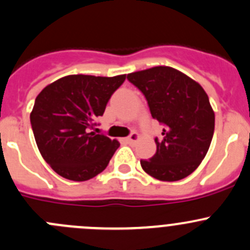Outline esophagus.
Masks as SVG:
<instances>
[{"label": "esophagus", "instance_id": "obj_1", "mask_svg": "<svg viewBox=\"0 0 250 250\" xmlns=\"http://www.w3.org/2000/svg\"><path fill=\"white\" fill-rule=\"evenodd\" d=\"M140 139V135L138 134L137 132H133L132 134L129 135V137L128 138H125V140H127L128 143H130V144H132V143H135V142H138V140Z\"/></svg>", "mask_w": 250, "mask_h": 250}]
</instances>
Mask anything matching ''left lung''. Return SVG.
Returning a JSON list of instances; mask_svg holds the SVG:
<instances>
[{"mask_svg":"<svg viewBox=\"0 0 250 250\" xmlns=\"http://www.w3.org/2000/svg\"><path fill=\"white\" fill-rule=\"evenodd\" d=\"M127 79L146 98L152 118L164 125L155 139L156 154L140 160L143 169L159 181L186 178L202 164L211 144L215 113L198 82L167 66L129 73Z\"/></svg>","mask_w":250,"mask_h":250,"instance_id":"8db88e82","label":"left lung"}]
</instances>
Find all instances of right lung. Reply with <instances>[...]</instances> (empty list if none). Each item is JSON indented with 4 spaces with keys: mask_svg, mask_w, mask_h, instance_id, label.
Masks as SVG:
<instances>
[{
    "mask_svg": "<svg viewBox=\"0 0 250 250\" xmlns=\"http://www.w3.org/2000/svg\"><path fill=\"white\" fill-rule=\"evenodd\" d=\"M125 79V74H72L48 84L36 96L31 128L41 156L56 173L82 182L106 168L120 143L91 129Z\"/></svg>",
    "mask_w": 250,
    "mask_h": 250,
    "instance_id": "add662e5",
    "label": "right lung"
}]
</instances>
